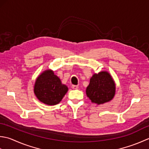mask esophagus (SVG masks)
<instances>
[{
  "mask_svg": "<svg viewBox=\"0 0 149 149\" xmlns=\"http://www.w3.org/2000/svg\"><path fill=\"white\" fill-rule=\"evenodd\" d=\"M71 87H72V89H77L78 88V86H76V85H72Z\"/></svg>",
  "mask_w": 149,
  "mask_h": 149,
  "instance_id": "1",
  "label": "esophagus"
}]
</instances>
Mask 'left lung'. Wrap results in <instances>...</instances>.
I'll return each mask as SVG.
<instances>
[{"instance_id":"8db88e82","label":"left lung","mask_w":149,"mask_h":149,"mask_svg":"<svg viewBox=\"0 0 149 149\" xmlns=\"http://www.w3.org/2000/svg\"><path fill=\"white\" fill-rule=\"evenodd\" d=\"M116 91L114 81L107 71L94 74L86 89V95L92 103L97 105L110 102Z\"/></svg>"}]
</instances>
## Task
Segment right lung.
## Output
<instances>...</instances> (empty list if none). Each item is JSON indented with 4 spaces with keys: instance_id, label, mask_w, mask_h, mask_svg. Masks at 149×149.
<instances>
[{
    "instance_id": "right-lung-1",
    "label": "right lung",
    "mask_w": 149,
    "mask_h": 149,
    "mask_svg": "<svg viewBox=\"0 0 149 149\" xmlns=\"http://www.w3.org/2000/svg\"><path fill=\"white\" fill-rule=\"evenodd\" d=\"M68 91L60 79L51 70L44 71L36 78L34 93L40 101L48 105H54L61 102Z\"/></svg>"
}]
</instances>
